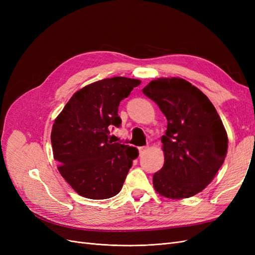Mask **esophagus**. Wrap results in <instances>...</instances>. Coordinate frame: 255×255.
I'll use <instances>...</instances> for the list:
<instances>
[{"instance_id": "obj_1", "label": "esophagus", "mask_w": 255, "mask_h": 255, "mask_svg": "<svg viewBox=\"0 0 255 255\" xmlns=\"http://www.w3.org/2000/svg\"><path fill=\"white\" fill-rule=\"evenodd\" d=\"M146 149H148V145H141V146H138V151H139V154H142Z\"/></svg>"}]
</instances>
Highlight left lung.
Wrapping results in <instances>:
<instances>
[{"instance_id": "left-lung-1", "label": "left lung", "mask_w": 255, "mask_h": 255, "mask_svg": "<svg viewBox=\"0 0 255 255\" xmlns=\"http://www.w3.org/2000/svg\"><path fill=\"white\" fill-rule=\"evenodd\" d=\"M167 118L161 137L165 161L154 188L171 199L189 198L212 182L225 161L228 135L203 92L183 79H157L142 89Z\"/></svg>"}]
</instances>
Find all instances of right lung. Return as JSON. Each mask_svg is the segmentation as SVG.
Wrapping results in <instances>:
<instances>
[{
	"label": "right lung",
	"mask_w": 255,
	"mask_h": 255,
	"mask_svg": "<svg viewBox=\"0 0 255 255\" xmlns=\"http://www.w3.org/2000/svg\"><path fill=\"white\" fill-rule=\"evenodd\" d=\"M139 84L122 76L92 83L76 91L55 119L51 133L54 159L80 196L101 200L121 190L138 151L109 140L110 130L120 127L118 106Z\"/></svg>",
	"instance_id": "obj_1"
}]
</instances>
